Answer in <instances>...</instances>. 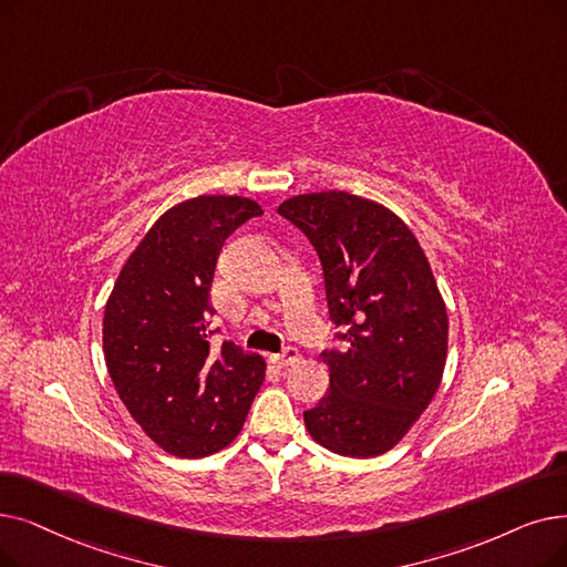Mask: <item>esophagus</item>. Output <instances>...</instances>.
I'll return each instance as SVG.
<instances>
[{
  "instance_id": "esophagus-1",
  "label": "esophagus",
  "mask_w": 567,
  "mask_h": 567,
  "mask_svg": "<svg viewBox=\"0 0 567 567\" xmlns=\"http://www.w3.org/2000/svg\"><path fill=\"white\" fill-rule=\"evenodd\" d=\"M297 359H299V350H297V348H285L280 354L270 357V361H274L278 368H285V365L293 363Z\"/></svg>"
}]
</instances>
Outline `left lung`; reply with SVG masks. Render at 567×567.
Instances as JSON below:
<instances>
[{"label": "left lung", "mask_w": 567, "mask_h": 567, "mask_svg": "<svg viewBox=\"0 0 567 567\" xmlns=\"http://www.w3.org/2000/svg\"><path fill=\"white\" fill-rule=\"evenodd\" d=\"M322 264L342 350H324L329 389L303 412L319 445L371 458L389 452L433 401L447 359V308L414 234L389 208L348 192L287 199Z\"/></svg>", "instance_id": "8db88e82"}]
</instances>
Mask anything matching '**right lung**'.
<instances>
[{"instance_id":"obj_1","label":"right lung","mask_w":567,"mask_h":567,"mask_svg":"<svg viewBox=\"0 0 567 567\" xmlns=\"http://www.w3.org/2000/svg\"><path fill=\"white\" fill-rule=\"evenodd\" d=\"M264 210L245 196H196L166 210L122 266L104 310V357L122 403L157 445L202 458L238 435L264 359L213 348L210 285L225 240Z\"/></svg>"}]
</instances>
